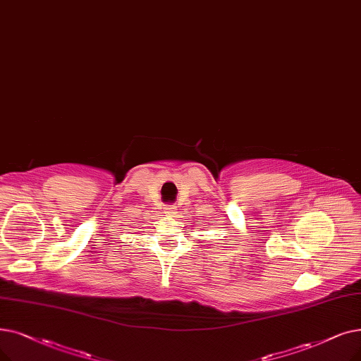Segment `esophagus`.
Returning <instances> with one entry per match:
<instances>
[{
	"label": "esophagus",
	"instance_id": "obj_1",
	"mask_svg": "<svg viewBox=\"0 0 361 361\" xmlns=\"http://www.w3.org/2000/svg\"><path fill=\"white\" fill-rule=\"evenodd\" d=\"M164 211H165L166 215H174V214H176V207H174V205H166V207L164 208Z\"/></svg>",
	"mask_w": 361,
	"mask_h": 361
}]
</instances>
